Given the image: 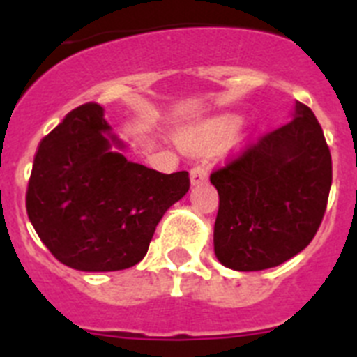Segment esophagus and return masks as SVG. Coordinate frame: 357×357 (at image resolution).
Wrapping results in <instances>:
<instances>
[{
  "instance_id": "esophagus-1",
  "label": "esophagus",
  "mask_w": 357,
  "mask_h": 357,
  "mask_svg": "<svg viewBox=\"0 0 357 357\" xmlns=\"http://www.w3.org/2000/svg\"><path fill=\"white\" fill-rule=\"evenodd\" d=\"M189 176H191V185H197L207 178V169L204 166H195L191 173H189Z\"/></svg>"
}]
</instances>
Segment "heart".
Instances as JSON below:
<instances>
[{"mask_svg":"<svg viewBox=\"0 0 357 357\" xmlns=\"http://www.w3.org/2000/svg\"><path fill=\"white\" fill-rule=\"evenodd\" d=\"M239 121V116L236 114H220L214 118L206 119V121L188 125L176 130L175 139L176 143L185 148H195L200 144H206L209 141L216 139L218 135H223L230 128H234Z\"/></svg>","mask_w":357,"mask_h":357,"instance_id":"b5f03b06","label":"heart"}]
</instances>
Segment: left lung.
Segmentation results:
<instances>
[{"label": "left lung", "instance_id": "obj_1", "mask_svg": "<svg viewBox=\"0 0 357 357\" xmlns=\"http://www.w3.org/2000/svg\"><path fill=\"white\" fill-rule=\"evenodd\" d=\"M291 118L211 175L220 197L214 254L230 270L279 266L320 227L333 182L331 151L313 110L296 102Z\"/></svg>", "mask_w": 357, "mask_h": 357}]
</instances>
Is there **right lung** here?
<instances>
[{
  "label": "right lung",
  "mask_w": 357,
  "mask_h": 357,
  "mask_svg": "<svg viewBox=\"0 0 357 357\" xmlns=\"http://www.w3.org/2000/svg\"><path fill=\"white\" fill-rule=\"evenodd\" d=\"M105 110H71L37 148L26 213L40 241L80 272H118L146 255L164 213L189 189V173L172 175L132 162Z\"/></svg>",
  "instance_id": "right-lung-1"
}]
</instances>
